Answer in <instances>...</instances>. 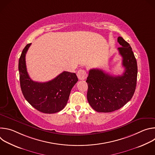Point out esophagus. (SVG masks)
<instances>
[{
    "mask_svg": "<svg viewBox=\"0 0 155 155\" xmlns=\"http://www.w3.org/2000/svg\"><path fill=\"white\" fill-rule=\"evenodd\" d=\"M77 75L78 78V79L80 80H85L87 77V73L86 72L84 71V70H83V69H80L79 70L78 72H77Z\"/></svg>",
    "mask_w": 155,
    "mask_h": 155,
    "instance_id": "34e87169",
    "label": "esophagus"
}]
</instances>
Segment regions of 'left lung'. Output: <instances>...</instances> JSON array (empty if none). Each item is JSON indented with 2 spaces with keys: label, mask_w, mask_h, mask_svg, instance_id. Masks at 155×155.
<instances>
[{
  "label": "left lung",
  "mask_w": 155,
  "mask_h": 155,
  "mask_svg": "<svg viewBox=\"0 0 155 155\" xmlns=\"http://www.w3.org/2000/svg\"><path fill=\"white\" fill-rule=\"evenodd\" d=\"M121 47L118 48L122 56L124 72L121 75L112 76L99 69L90 70L87 99L97 112H112L123 107L134 95L137 77V64L129 44L123 37H118Z\"/></svg>",
  "instance_id": "1"
}]
</instances>
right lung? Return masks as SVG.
<instances>
[{"mask_svg": "<svg viewBox=\"0 0 155 155\" xmlns=\"http://www.w3.org/2000/svg\"><path fill=\"white\" fill-rule=\"evenodd\" d=\"M25 47L19 59L21 89L26 100L35 109L45 114H54L67 105L72 88L78 81L75 73L63 72L47 82L34 81L29 77L26 65V54L31 46Z\"/></svg>", "mask_w": 155, "mask_h": 155, "instance_id": "1", "label": "right lung"}]
</instances>
